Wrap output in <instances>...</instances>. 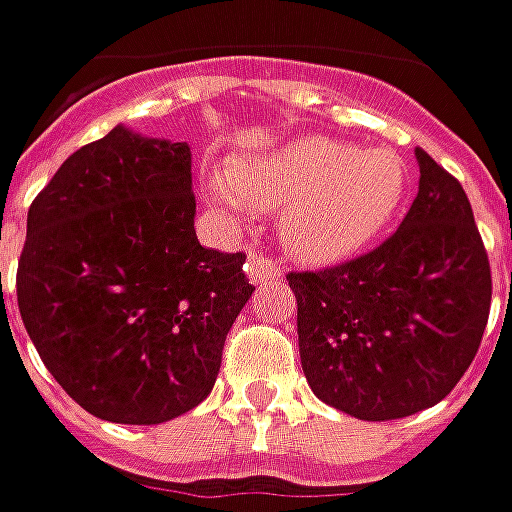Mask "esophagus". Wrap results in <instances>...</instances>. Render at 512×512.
<instances>
[{
    "mask_svg": "<svg viewBox=\"0 0 512 512\" xmlns=\"http://www.w3.org/2000/svg\"><path fill=\"white\" fill-rule=\"evenodd\" d=\"M283 271H280V266L274 263V260H269V257L263 255H249V260H246V277L252 280V283H266V280H277Z\"/></svg>",
    "mask_w": 512,
    "mask_h": 512,
    "instance_id": "1",
    "label": "esophagus"
}]
</instances>
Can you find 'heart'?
<instances>
[{
  "mask_svg": "<svg viewBox=\"0 0 512 512\" xmlns=\"http://www.w3.org/2000/svg\"><path fill=\"white\" fill-rule=\"evenodd\" d=\"M204 198L235 227L280 207L288 252L311 266H336L370 249L406 196V165L389 148L305 134L204 173Z\"/></svg>",
  "mask_w": 512,
  "mask_h": 512,
  "instance_id": "b5f03b06",
  "label": "heart"
}]
</instances>
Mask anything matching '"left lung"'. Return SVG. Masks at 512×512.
Segmentation results:
<instances>
[{
	"label": "left lung",
	"instance_id": "obj_1",
	"mask_svg": "<svg viewBox=\"0 0 512 512\" xmlns=\"http://www.w3.org/2000/svg\"><path fill=\"white\" fill-rule=\"evenodd\" d=\"M417 198L370 255L294 271L302 373L319 401L358 420L440 403L471 367L490 311V266L462 184L426 151Z\"/></svg>",
	"mask_w": 512,
	"mask_h": 512
}]
</instances>
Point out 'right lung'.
I'll use <instances>...</instances> for the list:
<instances>
[{"label":"right lung","instance_id":"obj_1","mask_svg":"<svg viewBox=\"0 0 512 512\" xmlns=\"http://www.w3.org/2000/svg\"><path fill=\"white\" fill-rule=\"evenodd\" d=\"M187 142L114 125L27 212L16 297L52 378L89 415L156 426L212 392L252 297L246 257L196 238Z\"/></svg>","mask_w":512,"mask_h":512}]
</instances>
